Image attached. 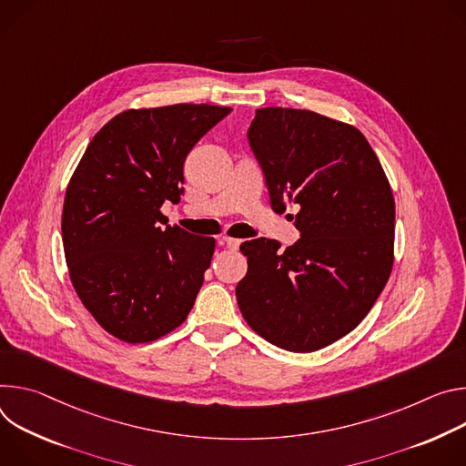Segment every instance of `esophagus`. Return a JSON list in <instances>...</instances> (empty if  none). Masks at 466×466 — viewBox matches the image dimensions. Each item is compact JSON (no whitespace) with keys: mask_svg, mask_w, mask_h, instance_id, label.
Returning <instances> with one entry per match:
<instances>
[{"mask_svg":"<svg viewBox=\"0 0 466 466\" xmlns=\"http://www.w3.org/2000/svg\"><path fill=\"white\" fill-rule=\"evenodd\" d=\"M220 244L226 246V248H229V249H237L238 244H240V240H238V238H233V237H222V238H220Z\"/></svg>","mask_w":466,"mask_h":466,"instance_id":"esophagus-1","label":"esophagus"}]
</instances>
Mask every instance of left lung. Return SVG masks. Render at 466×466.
<instances>
[{"label":"left lung","instance_id":"left-lung-1","mask_svg":"<svg viewBox=\"0 0 466 466\" xmlns=\"http://www.w3.org/2000/svg\"><path fill=\"white\" fill-rule=\"evenodd\" d=\"M248 140L274 213L298 209L299 237L240 244L248 272L235 292L248 326L278 348L317 351L359 326L394 263V196L357 127L303 111L257 109Z\"/></svg>","mask_w":466,"mask_h":466}]
</instances>
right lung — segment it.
I'll list each match as a JSON object with an SVG mask.
<instances>
[{"mask_svg": "<svg viewBox=\"0 0 466 466\" xmlns=\"http://www.w3.org/2000/svg\"><path fill=\"white\" fill-rule=\"evenodd\" d=\"M229 111L127 109L94 135L70 177L61 222L70 281L94 320L124 342L165 337L196 301L217 242L163 229L161 207L179 203L187 155Z\"/></svg>", "mask_w": 466, "mask_h": 466, "instance_id": "right-lung-1", "label": "right lung"}]
</instances>
